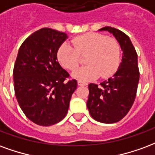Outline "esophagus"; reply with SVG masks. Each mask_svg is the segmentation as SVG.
I'll use <instances>...</instances> for the list:
<instances>
[{
    "label": "esophagus",
    "mask_w": 155,
    "mask_h": 155,
    "mask_svg": "<svg viewBox=\"0 0 155 155\" xmlns=\"http://www.w3.org/2000/svg\"><path fill=\"white\" fill-rule=\"evenodd\" d=\"M78 86H87V83L85 82H82V81H78Z\"/></svg>",
    "instance_id": "34e87169"
}]
</instances>
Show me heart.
Returning a JSON list of instances; mask_svg holds the SVG:
<instances>
[{
    "mask_svg": "<svg viewBox=\"0 0 155 155\" xmlns=\"http://www.w3.org/2000/svg\"><path fill=\"white\" fill-rule=\"evenodd\" d=\"M73 45L64 42L57 50L59 64L67 69L74 71L85 57L88 64L76 70L73 77L79 80L103 79L113 76L121 61V47L115 38L100 33H87L73 39Z\"/></svg>",
    "mask_w": 155,
    "mask_h": 155,
    "instance_id": "b5f03b06",
    "label": "heart"
}]
</instances>
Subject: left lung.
Segmentation results:
<instances>
[{
	"label": "left lung",
	"instance_id": "8db88e82",
	"mask_svg": "<svg viewBox=\"0 0 155 155\" xmlns=\"http://www.w3.org/2000/svg\"><path fill=\"white\" fill-rule=\"evenodd\" d=\"M113 34L122 49V62L112 78L100 85L90 83L87 106L89 113L101 123H116L128 113L135 101L140 79L137 53L122 31L106 26L100 29Z\"/></svg>",
	"mask_w": 155,
	"mask_h": 155
}]
</instances>
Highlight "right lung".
<instances>
[{
    "label": "right lung",
    "mask_w": 155,
    "mask_h": 155,
    "mask_svg": "<svg viewBox=\"0 0 155 155\" xmlns=\"http://www.w3.org/2000/svg\"><path fill=\"white\" fill-rule=\"evenodd\" d=\"M67 39L64 32L43 28L20 46L15 63V94L29 120L42 126L57 124L66 116L78 82L57 60V50Z\"/></svg>",
    "instance_id": "obj_1"
}]
</instances>
